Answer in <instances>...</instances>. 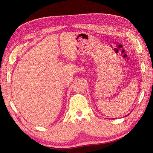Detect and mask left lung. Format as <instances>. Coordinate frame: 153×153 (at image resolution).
<instances>
[{"instance_id": "obj_1", "label": "left lung", "mask_w": 153, "mask_h": 153, "mask_svg": "<svg viewBox=\"0 0 153 153\" xmlns=\"http://www.w3.org/2000/svg\"><path fill=\"white\" fill-rule=\"evenodd\" d=\"M129 114H128V115H129Z\"/></svg>"}]
</instances>
